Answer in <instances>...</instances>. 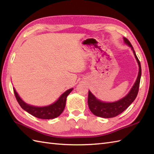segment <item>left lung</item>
I'll return each instance as SVG.
<instances>
[{"instance_id":"obj_1","label":"left lung","mask_w":154,"mask_h":154,"mask_svg":"<svg viewBox=\"0 0 154 154\" xmlns=\"http://www.w3.org/2000/svg\"><path fill=\"white\" fill-rule=\"evenodd\" d=\"M123 39L124 43L131 48V50L133 51L134 55L137 63L138 64L139 71L138 77H137L135 83L129 91V93L125 97L122 98V99H120L119 100L114 101V102H104V101L97 99L90 91H89L88 105H89L91 112L95 116L106 118V119L113 118L118 116L119 114L122 113L123 111L125 110L134 102V100L136 98L137 94H138L140 78H141L142 75L141 65H140V62L138 58L137 57L135 51L134 50L132 44H130V41L126 38H123Z\"/></svg>"}]
</instances>
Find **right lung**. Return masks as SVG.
Segmentation results:
<instances>
[{
    "label": "right lung",
    "instance_id": "add662e5",
    "mask_svg": "<svg viewBox=\"0 0 154 154\" xmlns=\"http://www.w3.org/2000/svg\"><path fill=\"white\" fill-rule=\"evenodd\" d=\"M13 89H14L16 100H17L18 103L22 109L30 113L32 116L38 118V119H53L55 118H57L63 112L65 106V104H66L67 97L69 95V94L73 91V88L67 90L54 103L50 104V105L44 106H36L27 104L18 95V93L16 92L14 87H13Z\"/></svg>",
    "mask_w": 154,
    "mask_h": 154
}]
</instances>
